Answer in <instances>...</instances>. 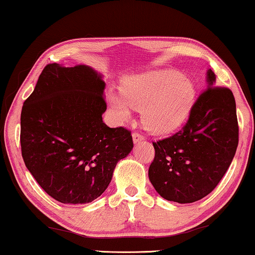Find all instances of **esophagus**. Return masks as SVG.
I'll return each mask as SVG.
<instances>
[{
	"label": "esophagus",
	"mask_w": 255,
	"mask_h": 255,
	"mask_svg": "<svg viewBox=\"0 0 255 255\" xmlns=\"http://www.w3.org/2000/svg\"><path fill=\"white\" fill-rule=\"evenodd\" d=\"M143 139H144V136L142 134H139V132H134V134H132V140H134L135 144H137Z\"/></svg>",
	"instance_id": "1"
}]
</instances>
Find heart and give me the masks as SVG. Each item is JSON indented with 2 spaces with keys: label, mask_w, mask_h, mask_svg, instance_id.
I'll return each instance as SVG.
<instances>
[{
  "label": "heart",
  "mask_w": 255,
  "mask_h": 255,
  "mask_svg": "<svg viewBox=\"0 0 255 255\" xmlns=\"http://www.w3.org/2000/svg\"><path fill=\"white\" fill-rule=\"evenodd\" d=\"M123 93L111 91L109 103L120 121L130 119L132 106L143 110L144 126L155 134H168L187 119L195 102L191 80L175 71H152L129 78Z\"/></svg>",
  "instance_id": "b5f03b06"
}]
</instances>
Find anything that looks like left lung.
<instances>
[{"instance_id":"1","label":"left lung","mask_w":255,"mask_h":255,"mask_svg":"<svg viewBox=\"0 0 255 255\" xmlns=\"http://www.w3.org/2000/svg\"><path fill=\"white\" fill-rule=\"evenodd\" d=\"M207 89L199 95L182 129L153 142L149 178L162 198L193 203L215 189L229 168L238 145V121L233 91L215 86L207 71Z\"/></svg>"}]
</instances>
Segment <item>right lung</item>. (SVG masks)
Listing matches in <instances>:
<instances>
[{"mask_svg":"<svg viewBox=\"0 0 255 255\" xmlns=\"http://www.w3.org/2000/svg\"><path fill=\"white\" fill-rule=\"evenodd\" d=\"M105 82L90 66L48 64L20 116L21 155L49 196L87 204L109 187L118 161L131 151L130 131L110 128Z\"/></svg>","mask_w":255,"mask_h":255,"instance_id":"add662e5","label":"right lung"}]
</instances>
